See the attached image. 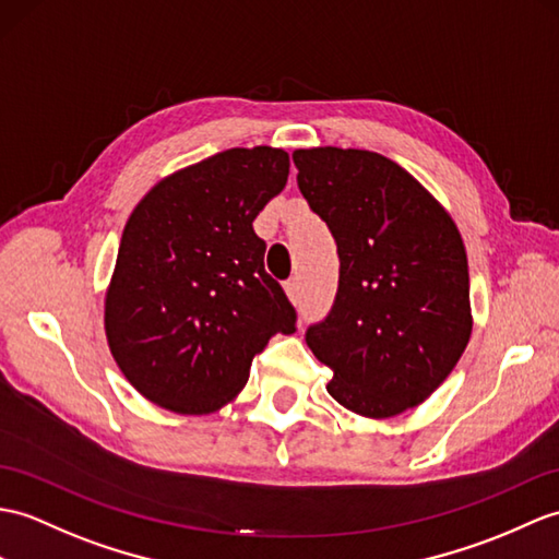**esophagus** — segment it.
I'll list each match as a JSON object with an SVG mask.
<instances>
[{"mask_svg": "<svg viewBox=\"0 0 559 559\" xmlns=\"http://www.w3.org/2000/svg\"><path fill=\"white\" fill-rule=\"evenodd\" d=\"M283 288H285V295H288L293 302L297 300V297H300V285H297V281H295V278H290V281H285V285H283Z\"/></svg>", "mask_w": 559, "mask_h": 559, "instance_id": "34e87169", "label": "esophagus"}]
</instances>
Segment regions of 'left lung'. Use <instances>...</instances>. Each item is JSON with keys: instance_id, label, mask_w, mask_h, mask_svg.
Segmentation results:
<instances>
[{"instance_id": "1", "label": "left lung", "mask_w": 559, "mask_h": 559, "mask_svg": "<svg viewBox=\"0 0 559 559\" xmlns=\"http://www.w3.org/2000/svg\"><path fill=\"white\" fill-rule=\"evenodd\" d=\"M297 186L341 257L331 314L307 345L326 391L367 419L417 407L472 335L469 264L457 224L417 178L369 150H295Z\"/></svg>"}]
</instances>
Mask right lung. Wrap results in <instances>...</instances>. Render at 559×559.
Here are the masks:
<instances>
[{"label":"right lung","instance_id":"1","mask_svg":"<svg viewBox=\"0 0 559 559\" xmlns=\"http://www.w3.org/2000/svg\"><path fill=\"white\" fill-rule=\"evenodd\" d=\"M281 147H233L168 174L128 216L104 295L111 357L135 391L176 414H212L250 379L295 309L264 271L252 221L288 183Z\"/></svg>","mask_w":559,"mask_h":559}]
</instances>
